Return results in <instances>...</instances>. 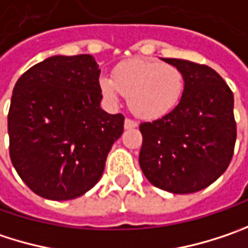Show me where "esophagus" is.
<instances>
[{
  "label": "esophagus",
  "mask_w": 248,
  "mask_h": 248,
  "mask_svg": "<svg viewBox=\"0 0 248 248\" xmlns=\"http://www.w3.org/2000/svg\"><path fill=\"white\" fill-rule=\"evenodd\" d=\"M135 127H137V123L134 120L125 118V121H124V128L125 130H131V128H135Z\"/></svg>",
  "instance_id": "obj_1"
}]
</instances>
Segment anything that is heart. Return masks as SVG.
I'll use <instances>...</instances> for the list:
<instances>
[{"instance_id": "b5f03b06", "label": "heart", "mask_w": 248, "mask_h": 248, "mask_svg": "<svg viewBox=\"0 0 248 248\" xmlns=\"http://www.w3.org/2000/svg\"><path fill=\"white\" fill-rule=\"evenodd\" d=\"M98 89L110 103L124 94L134 115L152 121L178 106L184 94L185 78L173 64L154 59H130L115 66L113 79L100 78Z\"/></svg>"}]
</instances>
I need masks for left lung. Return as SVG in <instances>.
Here are the masks:
<instances>
[{
  "mask_svg": "<svg viewBox=\"0 0 248 248\" xmlns=\"http://www.w3.org/2000/svg\"><path fill=\"white\" fill-rule=\"evenodd\" d=\"M185 78L178 106L142 123L140 167L151 184L185 195L212 185L227 169L236 144L234 98L220 75L206 64L164 59Z\"/></svg>",
  "mask_w": 248,
  "mask_h": 248,
  "instance_id": "8db88e82",
  "label": "left lung"
}]
</instances>
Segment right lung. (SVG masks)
Here are the masks:
<instances>
[{"label":"right lung","mask_w":248,"mask_h":248,"mask_svg":"<svg viewBox=\"0 0 248 248\" xmlns=\"http://www.w3.org/2000/svg\"><path fill=\"white\" fill-rule=\"evenodd\" d=\"M100 69L92 55L50 56L16 81L8 113L9 156L36 195L70 201L103 175L124 115L100 107Z\"/></svg>","instance_id":"add662e5"}]
</instances>
